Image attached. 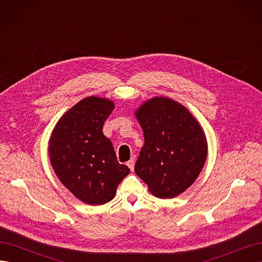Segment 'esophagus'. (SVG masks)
I'll return each mask as SVG.
<instances>
[{
  "instance_id": "esophagus-1",
  "label": "esophagus",
  "mask_w": 262,
  "mask_h": 262,
  "mask_svg": "<svg viewBox=\"0 0 262 262\" xmlns=\"http://www.w3.org/2000/svg\"><path fill=\"white\" fill-rule=\"evenodd\" d=\"M134 164H136V162H134V160L132 158V160H130L128 163H126V165L129 166V168L133 171V169H134Z\"/></svg>"
}]
</instances>
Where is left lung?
I'll list each match as a JSON object with an SVG mask.
<instances>
[{
  "mask_svg": "<svg viewBox=\"0 0 262 262\" xmlns=\"http://www.w3.org/2000/svg\"><path fill=\"white\" fill-rule=\"evenodd\" d=\"M134 115L144 133L136 173L153 195H179L195 181L207 161L202 126L187 107L165 96L145 100Z\"/></svg>",
  "mask_w": 262,
  "mask_h": 262,
  "instance_id": "left-lung-1",
  "label": "left lung"
}]
</instances>
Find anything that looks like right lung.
<instances>
[{
    "instance_id": "1",
    "label": "right lung",
    "mask_w": 262,
    "mask_h": 262,
    "mask_svg": "<svg viewBox=\"0 0 262 262\" xmlns=\"http://www.w3.org/2000/svg\"><path fill=\"white\" fill-rule=\"evenodd\" d=\"M114 108L108 98H83L63 114L51 132L48 153L55 175L86 204L112 201L130 172L128 166L118 163L112 141L102 133Z\"/></svg>"
}]
</instances>
